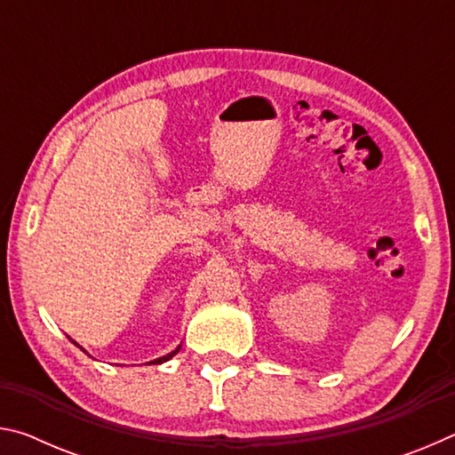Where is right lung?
I'll return each instance as SVG.
<instances>
[{"label":"right lung","instance_id":"right-lung-1","mask_svg":"<svg viewBox=\"0 0 455 455\" xmlns=\"http://www.w3.org/2000/svg\"><path fill=\"white\" fill-rule=\"evenodd\" d=\"M76 343V341H74ZM180 347H182V345H179V347H176L172 353H168V355H164V357H160V359H156V361H152V363H164V361H168V359H172L174 355H176V353H179L180 351Z\"/></svg>","mask_w":455,"mask_h":455}]
</instances>
